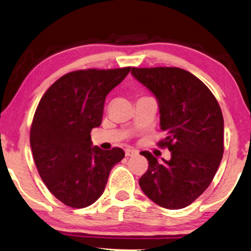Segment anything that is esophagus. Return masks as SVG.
I'll return each instance as SVG.
<instances>
[{
	"instance_id": "1",
	"label": "esophagus",
	"mask_w": 251,
	"mask_h": 251,
	"mask_svg": "<svg viewBox=\"0 0 251 251\" xmlns=\"http://www.w3.org/2000/svg\"><path fill=\"white\" fill-rule=\"evenodd\" d=\"M138 154V151L133 150V148H126V157H130V156H134Z\"/></svg>"
}]
</instances>
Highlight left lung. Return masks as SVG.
Masks as SVG:
<instances>
[{
    "instance_id": "1",
    "label": "left lung",
    "mask_w": 251,
    "mask_h": 251,
    "mask_svg": "<svg viewBox=\"0 0 251 251\" xmlns=\"http://www.w3.org/2000/svg\"><path fill=\"white\" fill-rule=\"evenodd\" d=\"M131 74L158 100V143L169 148L171 159L158 162L141 151L148 170L139 186L148 198L168 209L184 208L212 182L224 151V121L215 96L204 82L180 68H132Z\"/></svg>"
}]
</instances>
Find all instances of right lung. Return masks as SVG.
<instances>
[{"label": "right lung", "mask_w": 251, "mask_h": 251, "mask_svg": "<svg viewBox=\"0 0 251 251\" xmlns=\"http://www.w3.org/2000/svg\"><path fill=\"white\" fill-rule=\"evenodd\" d=\"M130 69L69 72L39 100L30 128L32 156L45 186L64 205L83 208L94 204L112 168L125 157L119 147H92L90 131L100 126L107 94Z\"/></svg>", "instance_id": "obj_1"}]
</instances>
